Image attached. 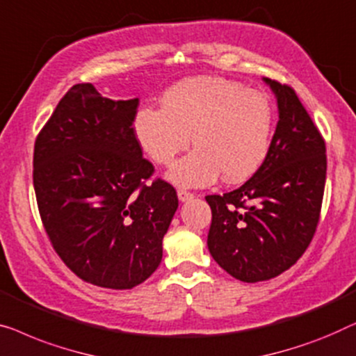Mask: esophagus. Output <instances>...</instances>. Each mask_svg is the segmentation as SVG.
Listing matches in <instances>:
<instances>
[{"instance_id":"obj_1","label":"esophagus","mask_w":356,"mask_h":356,"mask_svg":"<svg viewBox=\"0 0 356 356\" xmlns=\"http://www.w3.org/2000/svg\"><path fill=\"white\" fill-rule=\"evenodd\" d=\"M177 197L180 202H188V200H192L195 195L192 192H188V190H184V188H179L177 190Z\"/></svg>"}]
</instances>
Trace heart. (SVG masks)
<instances>
[{
    "label": "heart",
    "mask_w": 356,
    "mask_h": 356,
    "mask_svg": "<svg viewBox=\"0 0 356 356\" xmlns=\"http://www.w3.org/2000/svg\"><path fill=\"white\" fill-rule=\"evenodd\" d=\"M161 106L138 111L135 134L161 166L171 164L193 140L197 149L169 172L179 185L203 187L219 174L224 182H240L266 158L274 111L258 90L224 77H195L169 88Z\"/></svg>",
    "instance_id": "b5f03b06"
}]
</instances>
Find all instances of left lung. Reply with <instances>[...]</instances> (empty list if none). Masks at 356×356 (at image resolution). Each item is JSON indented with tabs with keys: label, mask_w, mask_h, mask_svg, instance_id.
Masks as SVG:
<instances>
[{
	"label": "left lung",
	"mask_w": 356,
	"mask_h": 356,
	"mask_svg": "<svg viewBox=\"0 0 356 356\" xmlns=\"http://www.w3.org/2000/svg\"><path fill=\"white\" fill-rule=\"evenodd\" d=\"M277 97L279 122L269 152L242 187L207 195L208 248L242 282L279 276L298 261L319 224L326 185V143L290 85L264 79Z\"/></svg>",
	"instance_id": "1"
}]
</instances>
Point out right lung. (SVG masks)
I'll list each match as a JSON object with an SVG mask.
<instances>
[{"label":"right lung","instance_id":"obj_1","mask_svg":"<svg viewBox=\"0 0 356 356\" xmlns=\"http://www.w3.org/2000/svg\"><path fill=\"white\" fill-rule=\"evenodd\" d=\"M138 99L67 90L33 147V188L54 252L85 282L126 290L156 271L177 192L142 156Z\"/></svg>","mask_w":356,"mask_h":356}]
</instances>
